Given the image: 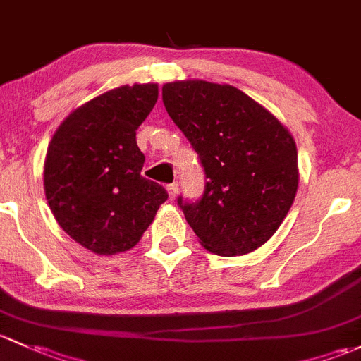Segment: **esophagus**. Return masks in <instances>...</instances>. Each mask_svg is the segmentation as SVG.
Masks as SVG:
<instances>
[{"instance_id": "34e87169", "label": "esophagus", "mask_w": 361, "mask_h": 361, "mask_svg": "<svg viewBox=\"0 0 361 361\" xmlns=\"http://www.w3.org/2000/svg\"><path fill=\"white\" fill-rule=\"evenodd\" d=\"M166 191H169L170 200H176V196L179 195V184H177V182H173V184H169V185H166Z\"/></svg>"}]
</instances>
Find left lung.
I'll return each mask as SVG.
<instances>
[{
  "instance_id": "1",
  "label": "left lung",
  "mask_w": 361,
  "mask_h": 361,
  "mask_svg": "<svg viewBox=\"0 0 361 361\" xmlns=\"http://www.w3.org/2000/svg\"><path fill=\"white\" fill-rule=\"evenodd\" d=\"M163 104L207 177L198 202L177 200L185 221L212 254H250L276 233L295 198V140L276 116L231 85L165 83Z\"/></svg>"
}]
</instances>
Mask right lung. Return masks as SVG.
<instances>
[{
  "mask_svg": "<svg viewBox=\"0 0 361 361\" xmlns=\"http://www.w3.org/2000/svg\"><path fill=\"white\" fill-rule=\"evenodd\" d=\"M158 100V85L114 88L74 109L44 158V195L55 221L81 247L114 255L135 247L166 202L165 188L140 176L135 140Z\"/></svg>",
  "mask_w": 361,
  "mask_h": 361,
  "instance_id": "right-lung-1",
  "label": "right lung"
}]
</instances>
